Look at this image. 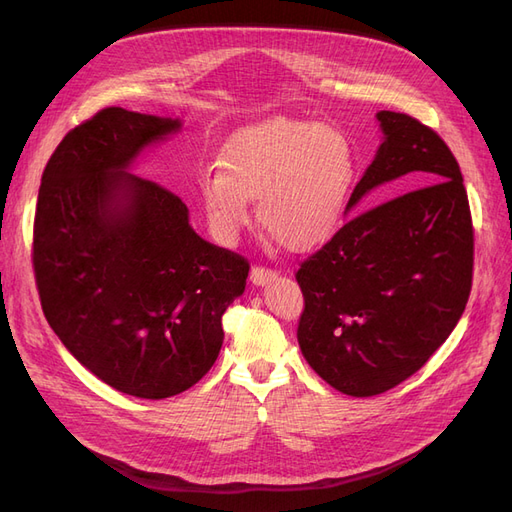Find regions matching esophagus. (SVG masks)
<instances>
[{"label": "esophagus", "mask_w": 512, "mask_h": 512, "mask_svg": "<svg viewBox=\"0 0 512 512\" xmlns=\"http://www.w3.org/2000/svg\"><path fill=\"white\" fill-rule=\"evenodd\" d=\"M275 275H277V273H275L273 269L256 265V267H252V271H250V280H252V284H256V286H265V284H269V282L273 280Z\"/></svg>", "instance_id": "esophagus-1"}]
</instances>
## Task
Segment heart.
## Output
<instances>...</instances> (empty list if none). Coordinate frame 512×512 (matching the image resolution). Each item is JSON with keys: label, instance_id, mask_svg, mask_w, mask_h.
Instances as JSON below:
<instances>
[{"label": "heart", "instance_id": "heart-1", "mask_svg": "<svg viewBox=\"0 0 512 512\" xmlns=\"http://www.w3.org/2000/svg\"><path fill=\"white\" fill-rule=\"evenodd\" d=\"M354 181L348 138L314 121L273 117L230 138L222 166L200 177L215 235L235 239L250 222V200L269 237L307 252L333 237Z\"/></svg>", "mask_w": 512, "mask_h": 512}]
</instances>
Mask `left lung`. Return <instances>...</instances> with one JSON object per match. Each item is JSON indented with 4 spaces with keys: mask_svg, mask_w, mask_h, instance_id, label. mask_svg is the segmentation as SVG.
Returning a JSON list of instances; mask_svg holds the SVG:
<instances>
[{
    "mask_svg": "<svg viewBox=\"0 0 512 512\" xmlns=\"http://www.w3.org/2000/svg\"><path fill=\"white\" fill-rule=\"evenodd\" d=\"M384 143L348 200L382 183L412 188L367 209L301 262L297 339L333 389L371 397L421 369L472 290L474 228L453 151L425 123L380 111Z\"/></svg>",
    "mask_w": 512,
    "mask_h": 512,
    "instance_id": "8db88e82",
    "label": "left lung"
}]
</instances>
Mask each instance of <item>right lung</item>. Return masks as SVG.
I'll return each mask as SVG.
<instances>
[{"label":"right lung","instance_id":"obj_1","mask_svg":"<svg viewBox=\"0 0 512 512\" xmlns=\"http://www.w3.org/2000/svg\"><path fill=\"white\" fill-rule=\"evenodd\" d=\"M108 106L70 130L42 173L32 262L42 312L83 367L113 389L166 399L215 363L222 316L250 262L198 237L164 185L126 173L179 130Z\"/></svg>","mask_w":512,"mask_h":512}]
</instances>
